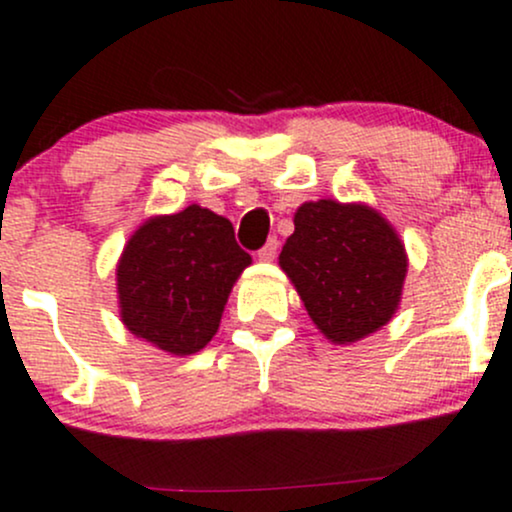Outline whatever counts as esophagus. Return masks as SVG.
<instances>
[{"instance_id": "obj_1", "label": "esophagus", "mask_w": 512, "mask_h": 512, "mask_svg": "<svg viewBox=\"0 0 512 512\" xmlns=\"http://www.w3.org/2000/svg\"><path fill=\"white\" fill-rule=\"evenodd\" d=\"M277 250H279V240L277 238H269L265 247H262L260 252H257V257H260L262 262H272L274 257H277Z\"/></svg>"}]
</instances>
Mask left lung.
I'll return each mask as SVG.
<instances>
[{"instance_id": "1", "label": "left lung", "mask_w": 512, "mask_h": 512, "mask_svg": "<svg viewBox=\"0 0 512 512\" xmlns=\"http://www.w3.org/2000/svg\"><path fill=\"white\" fill-rule=\"evenodd\" d=\"M279 267L333 345H352L398 311L408 255L396 228L362 201H306L294 213Z\"/></svg>"}]
</instances>
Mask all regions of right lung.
<instances>
[{
	"instance_id": "add662e5",
	"label": "right lung",
	"mask_w": 512,
	"mask_h": 512,
	"mask_svg": "<svg viewBox=\"0 0 512 512\" xmlns=\"http://www.w3.org/2000/svg\"><path fill=\"white\" fill-rule=\"evenodd\" d=\"M250 265L233 223L204 206L150 216L116 265L121 323L167 355H196L218 333L233 284Z\"/></svg>"
}]
</instances>
